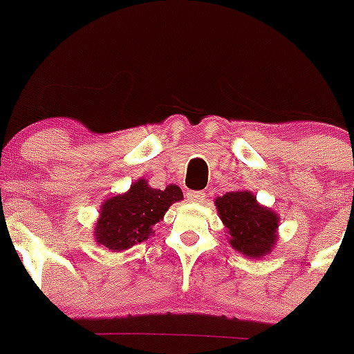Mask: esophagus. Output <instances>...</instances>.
Masks as SVG:
<instances>
[{
	"mask_svg": "<svg viewBox=\"0 0 354 354\" xmlns=\"http://www.w3.org/2000/svg\"><path fill=\"white\" fill-rule=\"evenodd\" d=\"M187 200L188 202L202 203V202H205V194H203V192H188Z\"/></svg>",
	"mask_w": 354,
	"mask_h": 354,
	"instance_id": "esophagus-1",
	"label": "esophagus"
}]
</instances>
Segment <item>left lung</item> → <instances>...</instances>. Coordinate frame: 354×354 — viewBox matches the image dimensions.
Instances as JSON below:
<instances>
[{
	"label": "left lung",
	"mask_w": 354,
	"mask_h": 354,
	"mask_svg": "<svg viewBox=\"0 0 354 354\" xmlns=\"http://www.w3.org/2000/svg\"><path fill=\"white\" fill-rule=\"evenodd\" d=\"M216 209L231 248L248 259H262L272 252L279 240V214L259 203L252 192H227L216 198Z\"/></svg>",
	"instance_id": "obj_1"
}]
</instances>
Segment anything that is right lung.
<instances>
[{
  "label": "right lung",
  "instance_id": "right-lung-1",
  "mask_svg": "<svg viewBox=\"0 0 354 354\" xmlns=\"http://www.w3.org/2000/svg\"><path fill=\"white\" fill-rule=\"evenodd\" d=\"M180 200H183V192L176 185L159 190L152 188L145 178H140L131 183L128 192L102 202L94 227L95 241L109 252H123L142 243L156 233V224Z\"/></svg>",
  "mask_w": 354,
  "mask_h": 354
}]
</instances>
